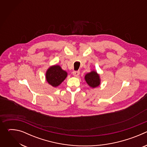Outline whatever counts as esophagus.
I'll list each match as a JSON object with an SVG mask.
<instances>
[{
	"mask_svg": "<svg viewBox=\"0 0 147 147\" xmlns=\"http://www.w3.org/2000/svg\"><path fill=\"white\" fill-rule=\"evenodd\" d=\"M80 74V71H74L73 72V75L75 77H78Z\"/></svg>",
	"mask_w": 147,
	"mask_h": 147,
	"instance_id": "1",
	"label": "esophagus"
}]
</instances>
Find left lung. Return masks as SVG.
Masks as SVG:
<instances>
[{
	"instance_id": "left-lung-1",
	"label": "left lung",
	"mask_w": 147,
	"mask_h": 147,
	"mask_svg": "<svg viewBox=\"0 0 147 147\" xmlns=\"http://www.w3.org/2000/svg\"><path fill=\"white\" fill-rule=\"evenodd\" d=\"M85 80L88 86L92 88H95L100 84V80L99 76L95 71H92L91 72L87 74L85 76Z\"/></svg>"
}]
</instances>
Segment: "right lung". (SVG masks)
Here are the masks:
<instances>
[{
	"label": "right lung",
	"instance_id": "add662e5",
	"mask_svg": "<svg viewBox=\"0 0 147 147\" xmlns=\"http://www.w3.org/2000/svg\"><path fill=\"white\" fill-rule=\"evenodd\" d=\"M67 76V72L62 70L60 66L55 65L49 67L47 70L46 79L49 84L56 87L65 80Z\"/></svg>",
	"mask_w": 147,
	"mask_h": 147
}]
</instances>
